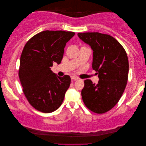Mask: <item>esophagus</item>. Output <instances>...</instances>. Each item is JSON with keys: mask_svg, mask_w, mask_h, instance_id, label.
I'll return each instance as SVG.
<instances>
[{"mask_svg": "<svg viewBox=\"0 0 146 146\" xmlns=\"http://www.w3.org/2000/svg\"><path fill=\"white\" fill-rule=\"evenodd\" d=\"M71 80L72 81H75V80H78V78L75 76H71Z\"/></svg>", "mask_w": 146, "mask_h": 146, "instance_id": "obj_1", "label": "esophagus"}]
</instances>
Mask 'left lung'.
I'll return each instance as SVG.
<instances>
[{
	"label": "left lung",
	"mask_w": 146,
	"mask_h": 146,
	"mask_svg": "<svg viewBox=\"0 0 146 146\" xmlns=\"http://www.w3.org/2000/svg\"><path fill=\"white\" fill-rule=\"evenodd\" d=\"M78 36L92 49V68L100 79L96 84L90 80H84L82 98L90 110L105 113L118 102L126 86L129 72L126 52L110 35L84 33Z\"/></svg>",
	"instance_id": "left-lung-1"
}]
</instances>
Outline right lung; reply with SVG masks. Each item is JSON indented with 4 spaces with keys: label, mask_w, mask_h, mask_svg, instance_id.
Masks as SVG:
<instances>
[{
    "label": "right lung",
    "mask_w": 146,
    "mask_h": 146,
    "mask_svg": "<svg viewBox=\"0 0 146 146\" xmlns=\"http://www.w3.org/2000/svg\"><path fill=\"white\" fill-rule=\"evenodd\" d=\"M74 35V32L42 31L32 37L24 47L19 78L26 98L37 110L52 112L62 103L70 77L58 76L50 67L54 62L60 64L66 42Z\"/></svg>",
    "instance_id": "add662e5"
}]
</instances>
